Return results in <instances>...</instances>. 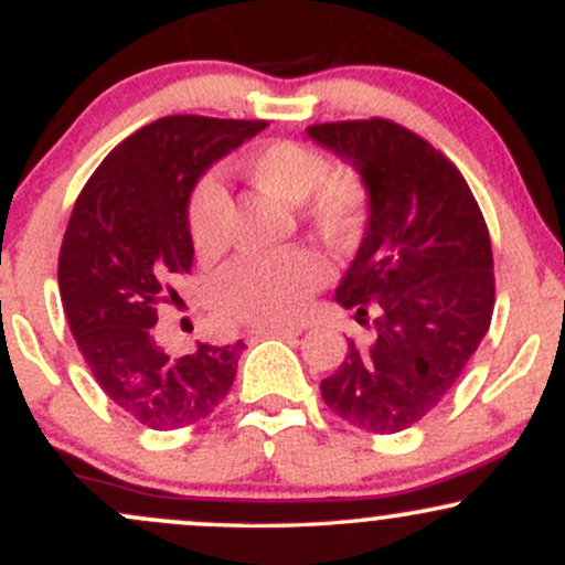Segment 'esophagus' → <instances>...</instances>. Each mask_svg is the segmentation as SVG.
<instances>
[{"label":"esophagus","instance_id":"34e87169","mask_svg":"<svg viewBox=\"0 0 565 565\" xmlns=\"http://www.w3.org/2000/svg\"><path fill=\"white\" fill-rule=\"evenodd\" d=\"M300 332H297V329H291V327H255L249 332V337L252 340H263V337H297Z\"/></svg>","mask_w":565,"mask_h":565}]
</instances>
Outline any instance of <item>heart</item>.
I'll return each instance as SVG.
<instances>
[{
	"label": "heart",
	"instance_id": "heart-1",
	"mask_svg": "<svg viewBox=\"0 0 565 565\" xmlns=\"http://www.w3.org/2000/svg\"><path fill=\"white\" fill-rule=\"evenodd\" d=\"M236 172L278 204H300L302 220L332 252H350L369 220V191L353 170H329L316 148L295 140H268L236 159ZM228 199L215 183L199 185L188 210V233L201 257L220 252ZM323 265L305 249L255 257L220 281V302L231 316L252 323H287L321 287Z\"/></svg>",
	"mask_w": 565,
	"mask_h": 565
}]
</instances>
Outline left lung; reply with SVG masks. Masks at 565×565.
Wrapping results in <instances>:
<instances>
[{"label": "left lung", "mask_w": 565, "mask_h": 565, "mask_svg": "<svg viewBox=\"0 0 565 565\" xmlns=\"http://www.w3.org/2000/svg\"><path fill=\"white\" fill-rule=\"evenodd\" d=\"M361 174L369 220L334 300L372 327L321 395L337 417L391 436L433 412L489 332L491 238L470 185L444 153L387 119L308 127Z\"/></svg>", "instance_id": "1"}]
</instances>
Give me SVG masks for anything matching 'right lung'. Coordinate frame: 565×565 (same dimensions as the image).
<instances>
[{"mask_svg": "<svg viewBox=\"0 0 565 565\" xmlns=\"http://www.w3.org/2000/svg\"><path fill=\"white\" fill-rule=\"evenodd\" d=\"M268 121L164 116L129 135L82 188L63 236L57 284L76 348L121 412L153 430L210 417L236 377L244 342L172 359L151 329L188 274V201L199 178Z\"/></svg>", "mask_w": 565, "mask_h": 565, "instance_id": "1", "label": "right lung"}]
</instances>
